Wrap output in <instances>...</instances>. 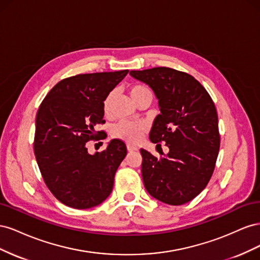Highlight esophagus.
<instances>
[{
  "instance_id": "1",
  "label": "esophagus",
  "mask_w": 260,
  "mask_h": 260,
  "mask_svg": "<svg viewBox=\"0 0 260 260\" xmlns=\"http://www.w3.org/2000/svg\"><path fill=\"white\" fill-rule=\"evenodd\" d=\"M127 149L129 152H135V151H138V147L133 145H127Z\"/></svg>"
}]
</instances>
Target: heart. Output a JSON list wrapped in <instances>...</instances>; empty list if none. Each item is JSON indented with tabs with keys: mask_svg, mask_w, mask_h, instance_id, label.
<instances>
[{
	"mask_svg": "<svg viewBox=\"0 0 260 260\" xmlns=\"http://www.w3.org/2000/svg\"><path fill=\"white\" fill-rule=\"evenodd\" d=\"M129 94L131 99L133 100V102H137L140 98H142L144 95H152L149 89L142 84L131 85L129 89ZM114 96H115V92H111L108 93V95L104 100L103 108L106 114H108L109 111H111V106L113 103ZM143 131H144V127L141 123L121 121L119 123H117L113 128V135L116 138L127 141V142H137V141L140 140L141 136H142Z\"/></svg>",
	"mask_w": 260,
	"mask_h": 260,
	"instance_id": "b5f03b06",
	"label": "heart"
}]
</instances>
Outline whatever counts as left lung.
<instances>
[{"instance_id": "left-lung-1", "label": "left lung", "mask_w": 260, "mask_h": 260, "mask_svg": "<svg viewBox=\"0 0 260 260\" xmlns=\"http://www.w3.org/2000/svg\"><path fill=\"white\" fill-rule=\"evenodd\" d=\"M158 100L149 140L165 142L168 154L155 157L141 148L142 178L148 194L168 205H182L206 187L220 146L218 116L204 86L182 72L167 67L131 70Z\"/></svg>"}]
</instances>
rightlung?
<instances>
[{
  "instance_id": "add662e5",
  "label": "right lung",
  "mask_w": 260,
  "mask_h": 260,
  "mask_svg": "<svg viewBox=\"0 0 260 260\" xmlns=\"http://www.w3.org/2000/svg\"><path fill=\"white\" fill-rule=\"evenodd\" d=\"M128 73L120 70L66 78L39 107L36 159L46 186L66 206L95 207L113 191L115 174L127 155L125 144L113 139L103 152L93 155L85 144L95 138V125L105 122V98Z\"/></svg>"
}]
</instances>
